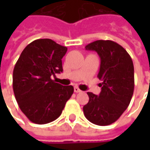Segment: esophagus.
<instances>
[{"mask_svg":"<svg viewBox=\"0 0 150 150\" xmlns=\"http://www.w3.org/2000/svg\"><path fill=\"white\" fill-rule=\"evenodd\" d=\"M74 92H75V93H80V92H82V91L80 90V88H79L78 87L75 86V87H74Z\"/></svg>","mask_w":150,"mask_h":150,"instance_id":"obj_1","label":"esophagus"}]
</instances>
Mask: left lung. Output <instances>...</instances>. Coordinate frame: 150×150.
I'll list each match as a JSON object with an SVG mask.
<instances>
[{
	"label": "left lung",
	"mask_w": 150,
	"mask_h": 150,
	"mask_svg": "<svg viewBox=\"0 0 150 150\" xmlns=\"http://www.w3.org/2000/svg\"><path fill=\"white\" fill-rule=\"evenodd\" d=\"M85 48L95 51L100 57L98 78L102 81V90L98 96L88 93L89 101L83 106L84 115L93 124L109 125L129 105L134 88L133 61L122 46L110 40H98Z\"/></svg>",
	"instance_id": "1"
}]
</instances>
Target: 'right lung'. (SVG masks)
I'll return each instance as SVG.
<instances>
[{"instance_id":"add662e5","label":"right lung","mask_w":150,"mask_h":150,"mask_svg":"<svg viewBox=\"0 0 150 150\" xmlns=\"http://www.w3.org/2000/svg\"><path fill=\"white\" fill-rule=\"evenodd\" d=\"M67 48L51 39H38L22 51L13 70L12 86L19 108L35 124L54 121L73 93L72 86L55 83L62 72V58Z\"/></svg>"}]
</instances>
